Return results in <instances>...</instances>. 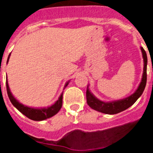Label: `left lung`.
<instances>
[{
  "label": "left lung",
  "instance_id": "1",
  "mask_svg": "<svg viewBox=\"0 0 153 153\" xmlns=\"http://www.w3.org/2000/svg\"><path fill=\"white\" fill-rule=\"evenodd\" d=\"M141 51L142 53H143V60H144V68H143V78H142L141 83H140V86H138L136 92L131 96H129V97L123 99V100H120L106 102L96 98L90 93V90L87 87V90H86V102L90 106V107L95 109L97 111L100 112V113H106V114H117V113H120V112L123 111V110H126V109L130 107L132 105L135 103V102L143 94V91L145 90L146 85L147 56L145 50L143 49V47H141Z\"/></svg>",
  "mask_w": 153,
  "mask_h": 153
}]
</instances>
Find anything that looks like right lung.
<instances>
[{
	"instance_id": "add662e5",
	"label": "right lung",
	"mask_w": 153,
	"mask_h": 153,
	"mask_svg": "<svg viewBox=\"0 0 153 153\" xmlns=\"http://www.w3.org/2000/svg\"><path fill=\"white\" fill-rule=\"evenodd\" d=\"M9 57H10V54H9V56L7 58V62H8V60H9ZM68 83L69 82H67L66 83V85H65L64 87H66L68 85ZM6 86L8 97L10 99V102L13 104V106H15L19 111L21 112V113H23L24 116H26L27 118L30 119L32 120H34V121H41V120H44L46 119L51 118V117L56 115L58 112L60 111V109L62 107V104H63V93L60 95V98L58 99V100L56 101V102L51 106H50V107L36 109V108L28 107V106L23 105L21 102H19L13 97L12 93H10L7 81L6 83Z\"/></svg>"
}]
</instances>
